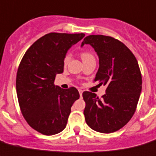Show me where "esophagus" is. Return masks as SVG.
<instances>
[{
    "mask_svg": "<svg viewBox=\"0 0 156 156\" xmlns=\"http://www.w3.org/2000/svg\"><path fill=\"white\" fill-rule=\"evenodd\" d=\"M79 93H80V97L82 98V94H83V91H82V90H80V89H79Z\"/></svg>",
    "mask_w": 156,
    "mask_h": 156,
    "instance_id": "1",
    "label": "esophagus"
}]
</instances>
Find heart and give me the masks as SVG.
<instances>
[{"label":"heart","mask_w":156,"mask_h":156,"mask_svg":"<svg viewBox=\"0 0 156 156\" xmlns=\"http://www.w3.org/2000/svg\"><path fill=\"white\" fill-rule=\"evenodd\" d=\"M80 57H81V59L83 61V62H87V61H90V60H94V56H93L92 54H91L90 52H87V51H84V52H82L80 54ZM69 62V56H66L64 59V65H66Z\"/></svg>","instance_id":"heart-1"}]
</instances>
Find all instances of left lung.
Wrapping results in <instances>:
<instances>
[{"mask_svg":"<svg viewBox=\"0 0 156 156\" xmlns=\"http://www.w3.org/2000/svg\"><path fill=\"white\" fill-rule=\"evenodd\" d=\"M84 44L92 46L99 59L94 80L106 86L102 98L94 93H83L85 121L94 131L114 133L129 122L137 106L142 89L138 62L125 44L112 37L89 35L81 46Z\"/></svg>","mask_w":156,"mask_h":156,"instance_id":"left-lung-1","label":"left lung"}]
</instances>
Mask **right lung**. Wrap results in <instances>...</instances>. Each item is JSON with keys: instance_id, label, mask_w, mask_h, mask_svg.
<instances>
[{"instance_id": "obj_1", "label": "right lung", "mask_w": 156, "mask_h": 156, "mask_svg": "<svg viewBox=\"0 0 156 156\" xmlns=\"http://www.w3.org/2000/svg\"><path fill=\"white\" fill-rule=\"evenodd\" d=\"M85 34L50 33L32 44L23 57L16 75V93L21 112L29 126L44 135H54L66 127L71 107L80 98L75 87L54 84L64 71L68 50Z\"/></svg>"}]
</instances>
